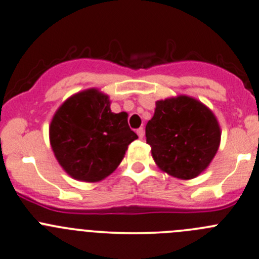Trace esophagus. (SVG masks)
<instances>
[{
	"label": "esophagus",
	"instance_id": "34e87169",
	"mask_svg": "<svg viewBox=\"0 0 259 259\" xmlns=\"http://www.w3.org/2000/svg\"><path fill=\"white\" fill-rule=\"evenodd\" d=\"M137 135H138V137H140V138H143V136H144V128H143V127H141V128L137 130Z\"/></svg>",
	"mask_w": 259,
	"mask_h": 259
}]
</instances>
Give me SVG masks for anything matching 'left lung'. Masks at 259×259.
<instances>
[{
    "instance_id": "8db88e82",
    "label": "left lung",
    "mask_w": 259,
    "mask_h": 259,
    "mask_svg": "<svg viewBox=\"0 0 259 259\" xmlns=\"http://www.w3.org/2000/svg\"><path fill=\"white\" fill-rule=\"evenodd\" d=\"M146 126L155 163L179 179H193L207 168L219 149L221 132L215 116L195 99L157 101Z\"/></svg>"
}]
</instances>
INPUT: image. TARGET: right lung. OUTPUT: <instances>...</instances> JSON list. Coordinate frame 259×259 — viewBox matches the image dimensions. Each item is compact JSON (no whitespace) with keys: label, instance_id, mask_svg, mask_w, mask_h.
Returning <instances> with one entry per match:
<instances>
[{"label":"right lung","instance_id":"1","mask_svg":"<svg viewBox=\"0 0 259 259\" xmlns=\"http://www.w3.org/2000/svg\"><path fill=\"white\" fill-rule=\"evenodd\" d=\"M55 157L74 179L99 182L118 166L131 142L127 113L111 112L108 96L95 89L71 96L60 106L49 128Z\"/></svg>","mask_w":259,"mask_h":259}]
</instances>
